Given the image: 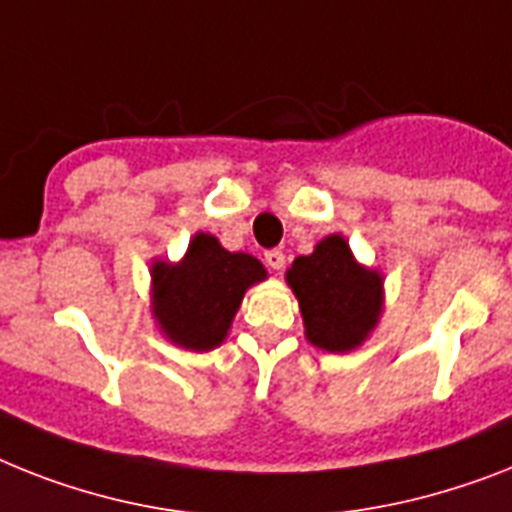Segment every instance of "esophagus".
<instances>
[{
    "label": "esophagus",
    "mask_w": 512,
    "mask_h": 512,
    "mask_svg": "<svg viewBox=\"0 0 512 512\" xmlns=\"http://www.w3.org/2000/svg\"><path fill=\"white\" fill-rule=\"evenodd\" d=\"M264 261H266V266H269V269H274V272H280L282 266H285V253L277 251V248H274V251H266L264 253Z\"/></svg>",
    "instance_id": "1"
}]
</instances>
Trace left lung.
<instances>
[{"mask_svg":"<svg viewBox=\"0 0 512 512\" xmlns=\"http://www.w3.org/2000/svg\"><path fill=\"white\" fill-rule=\"evenodd\" d=\"M285 282L298 298L306 340L327 353L361 348L382 319V272L363 266L340 232L319 240L308 256H298Z\"/></svg>","mask_w":512,"mask_h":512,"instance_id":"left-lung-1","label":"left lung"}]
</instances>
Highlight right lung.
Wrapping results in <instances>:
<instances>
[{"label": "right lung", "instance_id": "right-lung-1", "mask_svg": "<svg viewBox=\"0 0 512 512\" xmlns=\"http://www.w3.org/2000/svg\"><path fill=\"white\" fill-rule=\"evenodd\" d=\"M151 316L172 345L185 350L219 348L248 287L266 280L251 253H230L214 235L196 232L180 261H151Z\"/></svg>", "mask_w": 512, "mask_h": 512}]
</instances>
